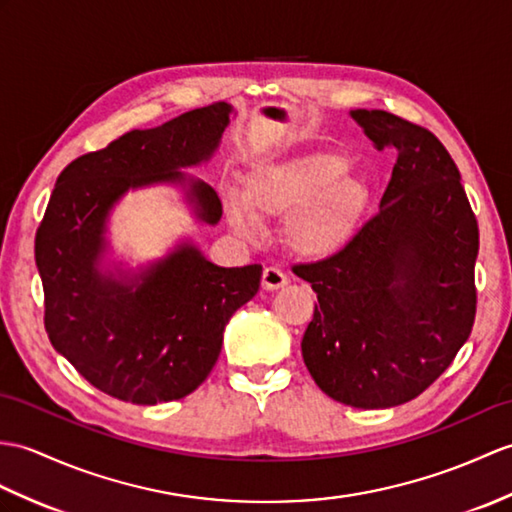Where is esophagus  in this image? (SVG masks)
Masks as SVG:
<instances>
[{"label":"esophagus","mask_w":512,"mask_h":512,"mask_svg":"<svg viewBox=\"0 0 512 512\" xmlns=\"http://www.w3.org/2000/svg\"><path fill=\"white\" fill-rule=\"evenodd\" d=\"M288 283V275L279 268V266H268L264 268V275H261V285L266 290H279L283 285Z\"/></svg>","instance_id":"34e87169"}]
</instances>
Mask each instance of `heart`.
<instances>
[{
  "label": "heart",
  "instance_id": "obj_1",
  "mask_svg": "<svg viewBox=\"0 0 512 512\" xmlns=\"http://www.w3.org/2000/svg\"><path fill=\"white\" fill-rule=\"evenodd\" d=\"M338 152H307L257 165L244 178L242 196L227 194L224 209L237 231L253 233L259 222L288 218V242L305 257H329L351 242L366 216L371 189L347 174Z\"/></svg>",
  "mask_w": 512,
  "mask_h": 512
}]
</instances>
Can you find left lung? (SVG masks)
<instances>
[{"mask_svg": "<svg viewBox=\"0 0 512 512\" xmlns=\"http://www.w3.org/2000/svg\"><path fill=\"white\" fill-rule=\"evenodd\" d=\"M351 115L397 161L379 211L351 242L292 268L318 296L301 351L331 399L392 408L430 388L467 342L480 233L456 163L434 133L388 111Z\"/></svg>", "mask_w": 512, "mask_h": 512, "instance_id": "8db88e82", "label": "left lung"}]
</instances>
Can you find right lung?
Segmentation results:
<instances>
[{
  "instance_id": "right-lung-1",
  "label": "right lung",
  "mask_w": 512,
  "mask_h": 512,
  "mask_svg": "<svg viewBox=\"0 0 512 512\" xmlns=\"http://www.w3.org/2000/svg\"><path fill=\"white\" fill-rule=\"evenodd\" d=\"M229 113L213 102L130 130L56 178L34 237L47 338L91 386L120 401L154 406L194 392L218 360L229 318L259 290V264L218 268L192 244L130 283L95 268L113 202L130 187L183 181L176 170L211 157ZM192 196L198 218L216 224L218 194L194 181Z\"/></svg>"
}]
</instances>
